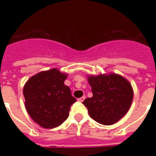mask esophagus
Instances as JSON below:
<instances>
[{"label":"esophagus","instance_id":"1","mask_svg":"<svg viewBox=\"0 0 156 156\" xmlns=\"http://www.w3.org/2000/svg\"><path fill=\"white\" fill-rule=\"evenodd\" d=\"M84 99H85V96H83V97H81V98H78V101L83 102V100H84Z\"/></svg>","mask_w":156,"mask_h":156}]
</instances>
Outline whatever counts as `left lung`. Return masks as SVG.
I'll return each mask as SVG.
<instances>
[{
	"label": "left lung",
	"instance_id": "obj_1",
	"mask_svg": "<svg viewBox=\"0 0 156 156\" xmlns=\"http://www.w3.org/2000/svg\"><path fill=\"white\" fill-rule=\"evenodd\" d=\"M93 97L83 102L89 116L104 125H111L127 114L134 98L131 83L116 73L88 75Z\"/></svg>",
	"mask_w": 156,
	"mask_h": 156
}]
</instances>
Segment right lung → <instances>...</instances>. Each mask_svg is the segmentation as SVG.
<instances>
[{
    "mask_svg": "<svg viewBox=\"0 0 156 156\" xmlns=\"http://www.w3.org/2000/svg\"><path fill=\"white\" fill-rule=\"evenodd\" d=\"M67 78L68 73L51 68L33 75L24 85L26 109L41 127L56 128L68 119L76 98L64 84Z\"/></svg>",
    "mask_w": 156,
    "mask_h": 156,
    "instance_id": "add662e5",
    "label": "right lung"
}]
</instances>
